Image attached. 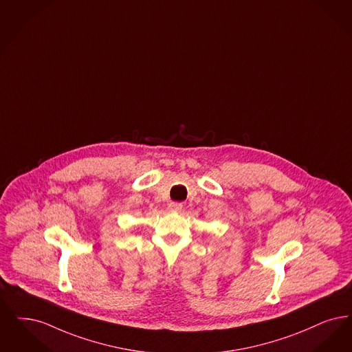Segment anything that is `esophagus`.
Listing matches in <instances>:
<instances>
[{
  "label": "esophagus",
  "mask_w": 352,
  "mask_h": 352,
  "mask_svg": "<svg viewBox=\"0 0 352 352\" xmlns=\"http://www.w3.org/2000/svg\"><path fill=\"white\" fill-rule=\"evenodd\" d=\"M182 207L183 204L179 201H171L169 204V210H171V211H181Z\"/></svg>",
  "instance_id": "esophagus-1"
}]
</instances>
